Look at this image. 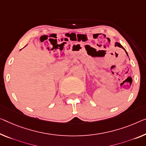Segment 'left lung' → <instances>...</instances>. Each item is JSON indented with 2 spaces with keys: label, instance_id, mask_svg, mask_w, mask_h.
<instances>
[{
  "label": "left lung",
  "instance_id": "left-lung-1",
  "mask_svg": "<svg viewBox=\"0 0 146 146\" xmlns=\"http://www.w3.org/2000/svg\"><path fill=\"white\" fill-rule=\"evenodd\" d=\"M115 46H118V47H119V48H123V50H124L125 51V52H126V53H127V55H128V54H127V51H126V50H125V48H123V47L121 46V45L120 44H119V43H117V42H116V43H115Z\"/></svg>",
  "mask_w": 146,
  "mask_h": 146
}]
</instances>
